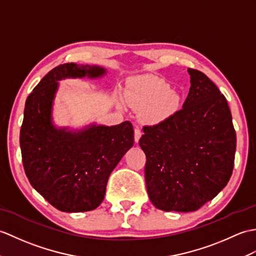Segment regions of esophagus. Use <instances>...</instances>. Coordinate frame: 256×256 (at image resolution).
Here are the masks:
<instances>
[{
    "label": "esophagus",
    "instance_id": "esophagus-1",
    "mask_svg": "<svg viewBox=\"0 0 256 256\" xmlns=\"http://www.w3.org/2000/svg\"><path fill=\"white\" fill-rule=\"evenodd\" d=\"M140 136H142V130L138 126H136L135 130H134V140H135L136 142H138Z\"/></svg>",
    "mask_w": 256,
    "mask_h": 256
}]
</instances>
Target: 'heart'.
<instances>
[{
	"label": "heart",
	"mask_w": 256,
	"mask_h": 256,
	"mask_svg": "<svg viewBox=\"0 0 256 256\" xmlns=\"http://www.w3.org/2000/svg\"><path fill=\"white\" fill-rule=\"evenodd\" d=\"M126 101L136 109H145L142 116L150 124L167 121L181 109L180 94L171 90L168 82L160 78L138 82L128 92Z\"/></svg>",
	"instance_id": "b5f03b06"
}]
</instances>
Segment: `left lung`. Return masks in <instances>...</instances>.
<instances>
[{"label": "left lung", "mask_w": 256, "mask_h": 256, "mask_svg": "<svg viewBox=\"0 0 256 256\" xmlns=\"http://www.w3.org/2000/svg\"><path fill=\"white\" fill-rule=\"evenodd\" d=\"M191 87L178 114L144 126L145 181L154 206L164 212L200 208L232 174L236 130L227 100L204 73L188 68Z\"/></svg>", "instance_id": "8db88e82"}]
</instances>
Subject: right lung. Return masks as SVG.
<instances>
[{
	"mask_svg": "<svg viewBox=\"0 0 256 256\" xmlns=\"http://www.w3.org/2000/svg\"><path fill=\"white\" fill-rule=\"evenodd\" d=\"M106 73L98 65L61 64L40 80L26 100L20 138L24 169L36 191L61 212L97 208L111 172L134 144L128 121L114 126L92 123L80 130L53 124L58 82L98 78Z\"/></svg>",
	"mask_w": 256,
	"mask_h": 256,
	"instance_id": "obj_1",
	"label": "right lung"
}]
</instances>
